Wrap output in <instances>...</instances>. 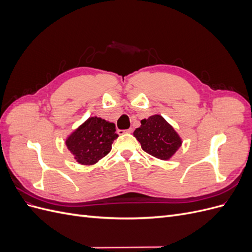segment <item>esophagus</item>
<instances>
[{
    "label": "esophagus",
    "instance_id": "34e87169",
    "mask_svg": "<svg viewBox=\"0 0 252 252\" xmlns=\"http://www.w3.org/2000/svg\"><path fill=\"white\" fill-rule=\"evenodd\" d=\"M132 132V128H129L127 130H119V134H123V133H131Z\"/></svg>",
    "mask_w": 252,
    "mask_h": 252
}]
</instances>
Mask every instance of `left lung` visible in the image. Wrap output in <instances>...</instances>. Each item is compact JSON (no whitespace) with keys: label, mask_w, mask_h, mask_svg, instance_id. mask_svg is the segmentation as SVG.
<instances>
[{"label":"left lung","mask_w":252,"mask_h":252,"mask_svg":"<svg viewBox=\"0 0 252 252\" xmlns=\"http://www.w3.org/2000/svg\"><path fill=\"white\" fill-rule=\"evenodd\" d=\"M133 135L145 152L163 161L170 159L183 143L180 134L159 114L142 120Z\"/></svg>","instance_id":"left-lung-1"}]
</instances>
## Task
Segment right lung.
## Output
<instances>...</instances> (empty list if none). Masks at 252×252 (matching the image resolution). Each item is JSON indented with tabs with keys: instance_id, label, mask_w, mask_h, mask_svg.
I'll return each mask as SVG.
<instances>
[{
	"instance_id": "add662e5",
	"label": "right lung",
	"mask_w": 252,
	"mask_h": 252,
	"mask_svg": "<svg viewBox=\"0 0 252 252\" xmlns=\"http://www.w3.org/2000/svg\"><path fill=\"white\" fill-rule=\"evenodd\" d=\"M116 125L102 118L90 117L67 136L65 144L75 162L93 166L107 156L118 139Z\"/></svg>"
}]
</instances>
